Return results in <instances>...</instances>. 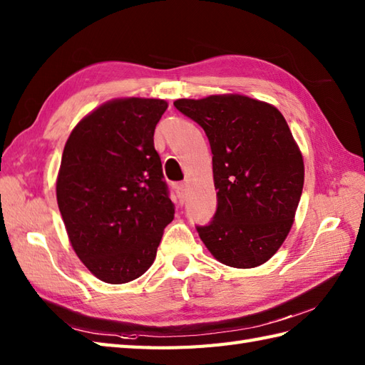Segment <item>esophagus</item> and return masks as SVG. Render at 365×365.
I'll list each match as a JSON object with an SVG mask.
<instances>
[{"instance_id":"esophagus-1","label":"esophagus","mask_w":365,"mask_h":365,"mask_svg":"<svg viewBox=\"0 0 365 365\" xmlns=\"http://www.w3.org/2000/svg\"><path fill=\"white\" fill-rule=\"evenodd\" d=\"M175 192H176V197L180 198V201L182 203L184 198H185V192H187V185H185L184 182H181V184H176Z\"/></svg>"}]
</instances>
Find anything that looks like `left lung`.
I'll return each instance as SVG.
<instances>
[{
	"mask_svg": "<svg viewBox=\"0 0 365 365\" xmlns=\"http://www.w3.org/2000/svg\"><path fill=\"white\" fill-rule=\"evenodd\" d=\"M173 104L205 129L212 151L217 210L197 226L201 240L225 265L267 262L292 228L304 182L303 156L286 118L244 95Z\"/></svg>",
	"mask_w": 365,
	"mask_h": 365,
	"instance_id": "8db88e82",
	"label": "left lung"
}]
</instances>
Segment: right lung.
Returning <instances> with one entry per match:
<instances>
[{
  "instance_id": "add662e5",
  "label": "right lung",
  "mask_w": 365,
  "mask_h": 365,
  "mask_svg": "<svg viewBox=\"0 0 365 365\" xmlns=\"http://www.w3.org/2000/svg\"><path fill=\"white\" fill-rule=\"evenodd\" d=\"M167 106L155 98L109 101L79 121L63 148L56 195L68 239L109 284L142 277L173 220L153 139Z\"/></svg>"
}]
</instances>
